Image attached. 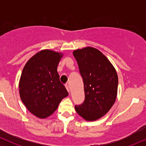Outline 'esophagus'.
Listing matches in <instances>:
<instances>
[{
  "label": "esophagus",
  "instance_id": "1",
  "mask_svg": "<svg viewBox=\"0 0 146 146\" xmlns=\"http://www.w3.org/2000/svg\"><path fill=\"white\" fill-rule=\"evenodd\" d=\"M65 87H66V90H67V91L68 92V93H69L70 90H69V88H68V85H67V84L65 85Z\"/></svg>",
  "mask_w": 146,
  "mask_h": 146
}]
</instances>
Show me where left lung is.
Here are the masks:
<instances>
[{"mask_svg": "<svg viewBox=\"0 0 146 146\" xmlns=\"http://www.w3.org/2000/svg\"><path fill=\"white\" fill-rule=\"evenodd\" d=\"M73 54L82 77L85 92L84 102L75 106V110L86 121H96L115 104L118 75L109 60L97 48L86 46L74 50Z\"/></svg>", "mask_w": 146, "mask_h": 146, "instance_id": "8db88e82", "label": "left lung"}]
</instances>
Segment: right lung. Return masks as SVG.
I'll list each match as a JSON object with an SVG mask.
<instances>
[{"mask_svg": "<svg viewBox=\"0 0 146 146\" xmlns=\"http://www.w3.org/2000/svg\"><path fill=\"white\" fill-rule=\"evenodd\" d=\"M63 56L61 52L42 50L27 62L22 71L20 97L30 113L40 119L51 116L68 95L57 70Z\"/></svg>", "mask_w": 146, "mask_h": 146, "instance_id": "add662e5", "label": "right lung"}]
</instances>
